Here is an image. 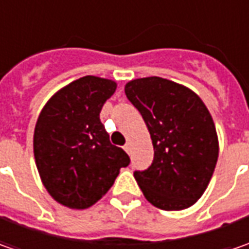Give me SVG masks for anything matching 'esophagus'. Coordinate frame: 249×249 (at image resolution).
Wrapping results in <instances>:
<instances>
[{
  "mask_svg": "<svg viewBox=\"0 0 249 249\" xmlns=\"http://www.w3.org/2000/svg\"><path fill=\"white\" fill-rule=\"evenodd\" d=\"M123 149H124V151H126V152L129 154V152H130V142H126V145L123 147Z\"/></svg>",
  "mask_w": 249,
  "mask_h": 249,
  "instance_id": "obj_1",
  "label": "esophagus"
}]
</instances>
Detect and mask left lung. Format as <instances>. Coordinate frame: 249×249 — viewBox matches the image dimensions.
<instances>
[{
  "instance_id": "obj_1",
  "label": "left lung",
  "mask_w": 249,
  "mask_h": 249,
  "mask_svg": "<svg viewBox=\"0 0 249 249\" xmlns=\"http://www.w3.org/2000/svg\"><path fill=\"white\" fill-rule=\"evenodd\" d=\"M127 100L148 127L154 160L134 177L144 196L163 211L194 205L213 175L219 144L215 123L196 92L162 77L126 84Z\"/></svg>"
}]
</instances>
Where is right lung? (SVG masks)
<instances>
[{
  "instance_id": "obj_1",
  "label": "right lung",
  "mask_w": 249,
  "mask_h": 249,
  "mask_svg": "<svg viewBox=\"0 0 249 249\" xmlns=\"http://www.w3.org/2000/svg\"><path fill=\"white\" fill-rule=\"evenodd\" d=\"M116 83L84 76L45 104L34 129V158L44 187L55 201L86 209L108 193L129 155L110 144L100 112Z\"/></svg>"
}]
</instances>
